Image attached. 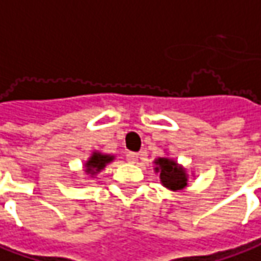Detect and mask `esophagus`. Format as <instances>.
<instances>
[{"mask_svg": "<svg viewBox=\"0 0 261 261\" xmlns=\"http://www.w3.org/2000/svg\"><path fill=\"white\" fill-rule=\"evenodd\" d=\"M125 159H127V161H128V163H137L138 153H133V151H130V153H127Z\"/></svg>", "mask_w": 261, "mask_h": 261, "instance_id": "obj_1", "label": "esophagus"}]
</instances>
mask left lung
<instances>
[{
    "label": "left lung",
    "mask_w": 261,
    "mask_h": 261,
    "mask_svg": "<svg viewBox=\"0 0 261 261\" xmlns=\"http://www.w3.org/2000/svg\"><path fill=\"white\" fill-rule=\"evenodd\" d=\"M159 167H155L157 171H160L161 182L171 189V190H181L187 186V175L181 167L177 166V163L170 159H159L155 161Z\"/></svg>",
    "instance_id": "1"
}]
</instances>
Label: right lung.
I'll list each match as a JSON object with an SVG mask.
<instances>
[{
	"mask_svg": "<svg viewBox=\"0 0 261 261\" xmlns=\"http://www.w3.org/2000/svg\"><path fill=\"white\" fill-rule=\"evenodd\" d=\"M111 160H113V157H110V155H102V154L97 153L93 154V157L87 163V171L88 173H97L107 164L108 161Z\"/></svg>",
	"mask_w": 261,
	"mask_h": 261,
	"instance_id": "add662e5",
	"label": "right lung"
}]
</instances>
